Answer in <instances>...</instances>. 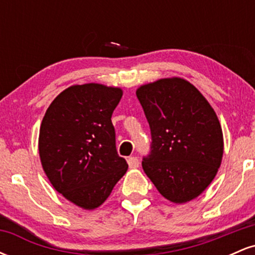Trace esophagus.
<instances>
[{"instance_id": "esophagus-1", "label": "esophagus", "mask_w": 255, "mask_h": 255, "mask_svg": "<svg viewBox=\"0 0 255 255\" xmlns=\"http://www.w3.org/2000/svg\"><path fill=\"white\" fill-rule=\"evenodd\" d=\"M139 159L136 157H129L128 158V165H129L130 169H135L139 166Z\"/></svg>"}]
</instances>
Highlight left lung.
<instances>
[{"mask_svg": "<svg viewBox=\"0 0 255 255\" xmlns=\"http://www.w3.org/2000/svg\"><path fill=\"white\" fill-rule=\"evenodd\" d=\"M136 97L151 129L142 169L163 197L176 204L200 195L223 157V133L209 102L181 78L142 85Z\"/></svg>", "mask_w": 255, "mask_h": 255, "instance_id": "obj_1", "label": "left lung"}]
</instances>
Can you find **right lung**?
<instances>
[{
    "instance_id": "1",
    "label": "right lung",
    "mask_w": 255,
    "mask_h": 255,
    "mask_svg": "<svg viewBox=\"0 0 255 255\" xmlns=\"http://www.w3.org/2000/svg\"><path fill=\"white\" fill-rule=\"evenodd\" d=\"M119 87L74 85L52 101L39 130V156L54 188L86 210L101 206L128 164L116 150L111 115Z\"/></svg>"
}]
</instances>
